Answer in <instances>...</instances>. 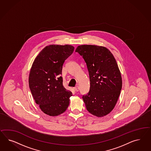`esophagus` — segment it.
<instances>
[{
    "label": "esophagus",
    "instance_id": "obj_1",
    "mask_svg": "<svg viewBox=\"0 0 151 151\" xmlns=\"http://www.w3.org/2000/svg\"><path fill=\"white\" fill-rule=\"evenodd\" d=\"M74 90L76 92L78 91V90H79V87H78V86H76V87H74Z\"/></svg>",
    "mask_w": 151,
    "mask_h": 151
}]
</instances>
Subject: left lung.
I'll use <instances>...</instances> for the list:
<instances>
[{
	"label": "left lung",
	"mask_w": 151,
	"mask_h": 151,
	"mask_svg": "<svg viewBox=\"0 0 151 151\" xmlns=\"http://www.w3.org/2000/svg\"><path fill=\"white\" fill-rule=\"evenodd\" d=\"M75 52L85 60L90 87L82 99L87 111L97 117L109 114L114 109L122 88L121 75L110 51L103 46H78Z\"/></svg>",
	"instance_id": "left-lung-1"
}]
</instances>
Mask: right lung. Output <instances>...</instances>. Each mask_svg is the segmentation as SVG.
Here are the masks:
<instances>
[{
  "label": "right lung",
  "instance_id": "1",
  "mask_svg": "<svg viewBox=\"0 0 151 151\" xmlns=\"http://www.w3.org/2000/svg\"><path fill=\"white\" fill-rule=\"evenodd\" d=\"M74 47L69 45L46 46L37 55L29 74V85L34 99L46 114H63L70 103L72 92L63 86V65Z\"/></svg>",
  "mask_w": 151,
  "mask_h": 151
}]
</instances>
